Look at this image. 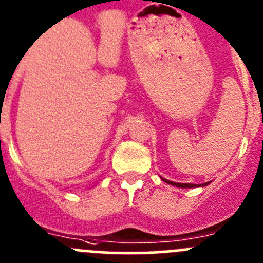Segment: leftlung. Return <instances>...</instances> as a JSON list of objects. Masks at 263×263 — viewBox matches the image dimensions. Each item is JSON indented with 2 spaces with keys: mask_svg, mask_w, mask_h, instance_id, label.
<instances>
[{
  "mask_svg": "<svg viewBox=\"0 0 263 263\" xmlns=\"http://www.w3.org/2000/svg\"><path fill=\"white\" fill-rule=\"evenodd\" d=\"M164 180V179H163ZM165 182H168V184L171 185H175V186L177 187H193L196 186V184H180V182H173V181H170V180H164Z\"/></svg>",
  "mask_w": 263,
  "mask_h": 263,
  "instance_id": "8db88e82",
  "label": "left lung"
}]
</instances>
